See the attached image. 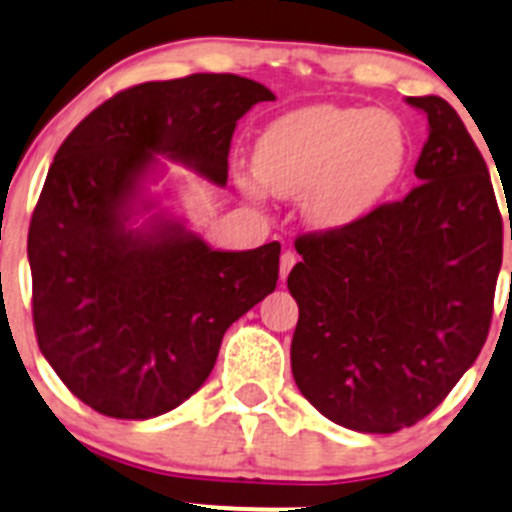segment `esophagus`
I'll list each match as a JSON object with an SVG mask.
<instances>
[{
	"mask_svg": "<svg viewBox=\"0 0 512 512\" xmlns=\"http://www.w3.org/2000/svg\"><path fill=\"white\" fill-rule=\"evenodd\" d=\"M296 253L294 251H284L281 253V261H279V274H281V281L286 279V276H289V271L294 269V264H296Z\"/></svg>",
	"mask_w": 512,
	"mask_h": 512,
	"instance_id": "esophagus-1",
	"label": "esophagus"
}]
</instances>
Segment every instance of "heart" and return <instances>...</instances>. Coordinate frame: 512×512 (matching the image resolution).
Here are the masks:
<instances>
[{"label": "heart", "instance_id": "1", "mask_svg": "<svg viewBox=\"0 0 512 512\" xmlns=\"http://www.w3.org/2000/svg\"><path fill=\"white\" fill-rule=\"evenodd\" d=\"M410 138L389 110L314 105L276 118L256 140L253 173L281 198H301V213L321 231L367 216L407 165ZM238 186L259 198L251 180Z\"/></svg>", "mask_w": 512, "mask_h": 512}]
</instances>
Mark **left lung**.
<instances>
[{
    "label": "left lung",
    "instance_id": "8db88e82",
    "mask_svg": "<svg viewBox=\"0 0 512 512\" xmlns=\"http://www.w3.org/2000/svg\"><path fill=\"white\" fill-rule=\"evenodd\" d=\"M430 135L420 186L359 221L296 238V387L354 432L389 435L430 415L488 339L503 218L488 165L442 97H407ZM512 241V223H510Z\"/></svg>",
    "mask_w": 512,
    "mask_h": 512
}]
</instances>
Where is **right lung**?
Returning <instances> with one entry per match:
<instances>
[{"label": "right lung", "mask_w": 512, "mask_h": 512, "mask_svg": "<svg viewBox=\"0 0 512 512\" xmlns=\"http://www.w3.org/2000/svg\"><path fill=\"white\" fill-rule=\"evenodd\" d=\"M276 100L238 75L143 82L60 145L27 238L37 344L77 399L150 420L211 374L228 326L276 289V241L216 251L163 206V160L226 186L236 123Z\"/></svg>", "instance_id": "right-lung-1"}]
</instances>
